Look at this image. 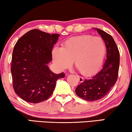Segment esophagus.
I'll use <instances>...</instances> for the list:
<instances>
[{
	"instance_id": "1",
	"label": "esophagus",
	"mask_w": 132,
	"mask_h": 132,
	"mask_svg": "<svg viewBox=\"0 0 132 132\" xmlns=\"http://www.w3.org/2000/svg\"><path fill=\"white\" fill-rule=\"evenodd\" d=\"M77 78H78V79L79 82H82V81H83V78H82L79 77V76H77Z\"/></svg>"
}]
</instances>
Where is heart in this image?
<instances>
[{"instance_id": "b5f03b06", "label": "heart", "mask_w": 132, "mask_h": 132, "mask_svg": "<svg viewBox=\"0 0 132 132\" xmlns=\"http://www.w3.org/2000/svg\"><path fill=\"white\" fill-rule=\"evenodd\" d=\"M106 51L105 43L101 38L85 35L67 40L61 48L55 47L52 57L60 69L68 68L74 61V65L79 73L89 75L101 66Z\"/></svg>"}]
</instances>
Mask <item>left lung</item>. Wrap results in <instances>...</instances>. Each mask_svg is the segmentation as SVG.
<instances>
[{"mask_svg":"<svg viewBox=\"0 0 132 132\" xmlns=\"http://www.w3.org/2000/svg\"><path fill=\"white\" fill-rule=\"evenodd\" d=\"M94 29L105 42L106 59L99 71L83 80L75 89L77 95L87 101H97L108 93L117 80L120 65V53L112 37L102 30Z\"/></svg>","mask_w":132,"mask_h":132,"instance_id":"1","label":"left lung"}]
</instances>
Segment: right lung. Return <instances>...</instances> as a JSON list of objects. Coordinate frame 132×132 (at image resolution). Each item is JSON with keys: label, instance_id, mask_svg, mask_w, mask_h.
I'll return each instance as SVG.
<instances>
[{"label": "right lung", "instance_id": "obj_1", "mask_svg": "<svg viewBox=\"0 0 132 132\" xmlns=\"http://www.w3.org/2000/svg\"><path fill=\"white\" fill-rule=\"evenodd\" d=\"M59 36L33 29L15 45L11 69L13 87L24 101L38 103L48 99L53 94L57 79L64 77V73H53L48 66Z\"/></svg>", "mask_w": 132, "mask_h": 132}]
</instances>
